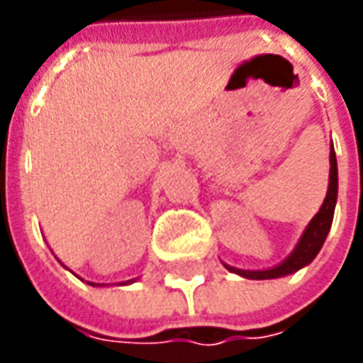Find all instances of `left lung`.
I'll use <instances>...</instances> for the list:
<instances>
[{"mask_svg":"<svg viewBox=\"0 0 363 363\" xmlns=\"http://www.w3.org/2000/svg\"><path fill=\"white\" fill-rule=\"evenodd\" d=\"M329 165L331 167H329L328 196H325V200L321 203L319 212L315 214L313 220L309 222V226L303 232V236H301V240L295 246V250L281 264H277L272 269H267V271H242V269H234V267L224 264L228 271L236 272L240 277H246V279H252V281L279 279V277L293 274V272H297L303 267H307L317 257V252L321 250V246H323L325 238H328L331 222H333L335 202H337V160H335L333 145H331V151H329Z\"/></svg>","mask_w":363,"mask_h":363,"instance_id":"8db88e82","label":"left lung"}]
</instances>
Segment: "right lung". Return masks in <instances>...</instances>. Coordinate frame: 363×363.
<instances>
[{"label":"right lung","mask_w":363,"mask_h":363,"mask_svg":"<svg viewBox=\"0 0 363 363\" xmlns=\"http://www.w3.org/2000/svg\"><path fill=\"white\" fill-rule=\"evenodd\" d=\"M89 285H94V283H89Z\"/></svg>","instance_id":"right-lung-1"}]
</instances>
